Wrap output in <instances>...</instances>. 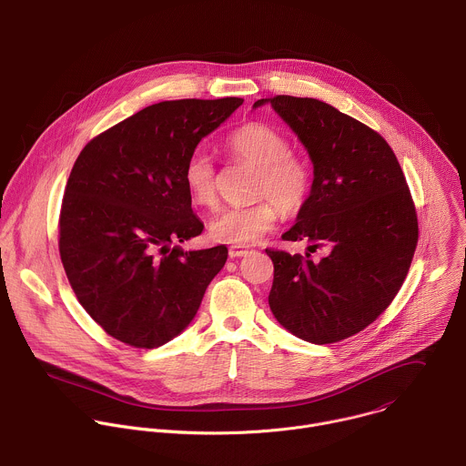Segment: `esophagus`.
Wrapping results in <instances>:
<instances>
[{
	"mask_svg": "<svg viewBox=\"0 0 466 466\" xmlns=\"http://www.w3.org/2000/svg\"><path fill=\"white\" fill-rule=\"evenodd\" d=\"M252 250L247 248V247H230L228 248V256L234 259V258H243V256H248Z\"/></svg>",
	"mask_w": 466,
	"mask_h": 466,
	"instance_id": "esophagus-1",
	"label": "esophagus"
}]
</instances>
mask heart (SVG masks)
<instances>
[{"mask_svg": "<svg viewBox=\"0 0 466 466\" xmlns=\"http://www.w3.org/2000/svg\"><path fill=\"white\" fill-rule=\"evenodd\" d=\"M225 147L234 161L256 168L250 190L256 201L218 214L208 223V234L221 243L252 245L276 227L281 210L298 214L309 203L314 168L307 156L290 148L289 137L279 128L261 121L232 130ZM183 181L196 205L218 207V168L207 152L194 150L187 157Z\"/></svg>", "mask_w": 466, "mask_h": 466, "instance_id": "obj_1", "label": "heart"}]
</instances>
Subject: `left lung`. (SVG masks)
<instances>
[{
  "instance_id": "8db88e82",
  "label": "left lung",
  "mask_w": 466,
  "mask_h": 466,
  "mask_svg": "<svg viewBox=\"0 0 466 466\" xmlns=\"http://www.w3.org/2000/svg\"><path fill=\"white\" fill-rule=\"evenodd\" d=\"M270 101L307 147L314 187L285 241L309 239L310 254L267 248L274 263L268 305L294 336L338 343L374 323L400 292L420 238L418 212L400 161L381 134L314 97Z\"/></svg>"
}]
</instances>
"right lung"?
Here are the masks:
<instances>
[{"mask_svg":"<svg viewBox=\"0 0 466 466\" xmlns=\"http://www.w3.org/2000/svg\"><path fill=\"white\" fill-rule=\"evenodd\" d=\"M241 103L161 101L79 152L59 212V256L77 301L114 339L136 349L165 345L188 327L223 268L225 245L190 252L176 245L205 228L183 167Z\"/></svg>","mask_w":466,"mask_h":466,"instance_id":"obj_1","label":"right lung"}]
</instances>
